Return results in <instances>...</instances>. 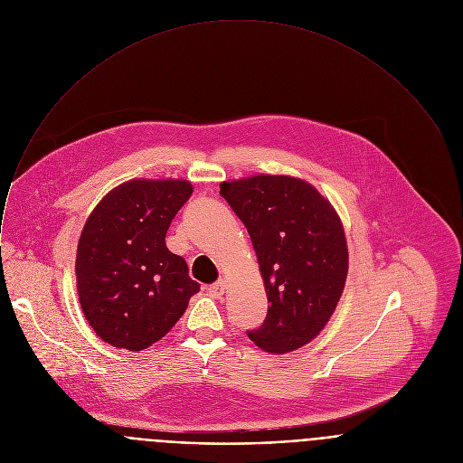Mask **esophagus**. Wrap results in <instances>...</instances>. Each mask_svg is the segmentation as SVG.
Returning <instances> with one entry per match:
<instances>
[{
	"label": "esophagus",
	"instance_id": "obj_1",
	"mask_svg": "<svg viewBox=\"0 0 463 463\" xmlns=\"http://www.w3.org/2000/svg\"><path fill=\"white\" fill-rule=\"evenodd\" d=\"M208 291L212 293V297L221 298V297L224 295V291H226V282H224V280H217L215 284H212V286L208 288Z\"/></svg>",
	"mask_w": 463,
	"mask_h": 463
}]
</instances>
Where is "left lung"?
<instances>
[{
	"mask_svg": "<svg viewBox=\"0 0 463 463\" xmlns=\"http://www.w3.org/2000/svg\"><path fill=\"white\" fill-rule=\"evenodd\" d=\"M221 195L251 237L268 295V316L248 337L271 354L302 348L345 289L348 250L339 215L310 183L291 175L224 181Z\"/></svg>",
	"mask_w": 463,
	"mask_h": 463,
	"instance_id": "left-lung-1",
	"label": "left lung"
}]
</instances>
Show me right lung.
I'll return each mask as SVG.
<instances>
[{"mask_svg": "<svg viewBox=\"0 0 463 463\" xmlns=\"http://www.w3.org/2000/svg\"><path fill=\"white\" fill-rule=\"evenodd\" d=\"M194 188L184 179H131L90 213L77 246L79 302L106 343L140 352L183 316L199 284L168 251L166 230Z\"/></svg>", "mask_w": 463, "mask_h": 463, "instance_id": "add662e5", "label": "right lung"}]
</instances>
